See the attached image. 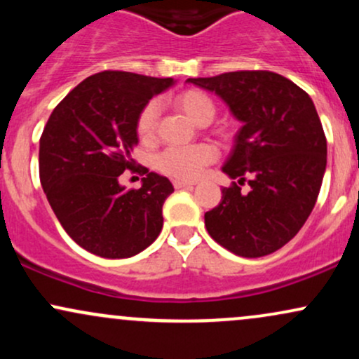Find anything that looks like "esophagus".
Listing matches in <instances>:
<instances>
[{"label": "esophagus", "mask_w": 359, "mask_h": 359, "mask_svg": "<svg viewBox=\"0 0 359 359\" xmlns=\"http://www.w3.org/2000/svg\"><path fill=\"white\" fill-rule=\"evenodd\" d=\"M192 185H196V182H191V180H182V179H177V180H174V187H175V189L192 187Z\"/></svg>", "instance_id": "esophagus-1"}]
</instances>
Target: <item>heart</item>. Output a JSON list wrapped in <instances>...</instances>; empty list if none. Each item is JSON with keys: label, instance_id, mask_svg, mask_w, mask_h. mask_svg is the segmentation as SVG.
<instances>
[{"label": "heart", "instance_id": "1", "mask_svg": "<svg viewBox=\"0 0 359 359\" xmlns=\"http://www.w3.org/2000/svg\"><path fill=\"white\" fill-rule=\"evenodd\" d=\"M175 104L185 116L194 123H211L214 118V104L208 94L201 90H184L175 97ZM160 108L158 102L150 101L143 106L137 118V135L142 142H150L155 137L158 125ZM217 158V150L208 143L192 147H170L156 156V168L163 174L177 177V179L192 180L201 175L205 165Z\"/></svg>", "mask_w": 359, "mask_h": 359}]
</instances>
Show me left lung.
<instances>
[{"mask_svg":"<svg viewBox=\"0 0 359 359\" xmlns=\"http://www.w3.org/2000/svg\"><path fill=\"white\" fill-rule=\"evenodd\" d=\"M214 93L241 123L222 172L238 183L204 214L214 241L258 258L287 245L314 209L327 163V143L314 102L280 74L240 71L187 79Z\"/></svg>","mask_w":359,"mask_h":359,"instance_id":"left-lung-1","label":"left lung"}]
</instances>
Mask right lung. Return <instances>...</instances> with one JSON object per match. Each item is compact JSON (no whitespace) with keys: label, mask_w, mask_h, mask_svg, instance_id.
Returning a JSON list of instances; mask_svg holds the SVG:
<instances>
[{"label":"right lung","mask_w":359,"mask_h":359,"mask_svg":"<svg viewBox=\"0 0 359 359\" xmlns=\"http://www.w3.org/2000/svg\"><path fill=\"white\" fill-rule=\"evenodd\" d=\"M174 84L172 77L104 71L52 111L40 138V182L62 228L89 253L135 257L162 231L170 180L145 170L142 187L125 191L119 175L133 170L140 111Z\"/></svg>","instance_id":"1"}]
</instances>
